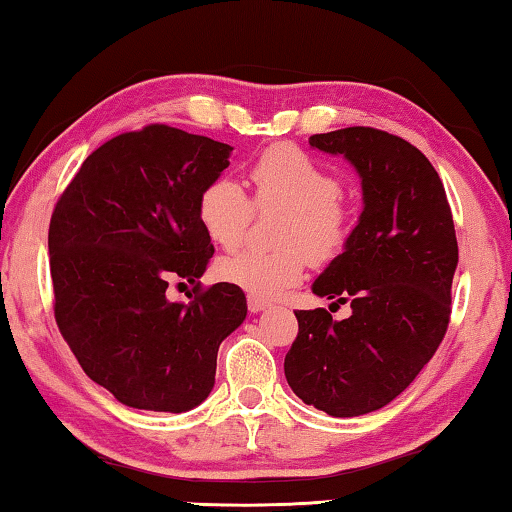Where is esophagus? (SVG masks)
<instances>
[{"mask_svg":"<svg viewBox=\"0 0 512 512\" xmlns=\"http://www.w3.org/2000/svg\"><path fill=\"white\" fill-rule=\"evenodd\" d=\"M268 307H271V302H266V300L257 298V296H248V311H250V314H259V311H266Z\"/></svg>","mask_w":512,"mask_h":512,"instance_id":"obj_1","label":"esophagus"}]
</instances>
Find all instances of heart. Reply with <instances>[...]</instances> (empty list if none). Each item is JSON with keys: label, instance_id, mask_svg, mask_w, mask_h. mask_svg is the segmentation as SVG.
I'll return each mask as SVG.
<instances>
[{"label": "heart", "instance_id": "heart-1", "mask_svg": "<svg viewBox=\"0 0 512 512\" xmlns=\"http://www.w3.org/2000/svg\"><path fill=\"white\" fill-rule=\"evenodd\" d=\"M255 203L284 210L277 250L241 248L219 259L225 282L257 298H275L305 275L307 255L323 264L341 253L350 212L341 203V178L293 144H277L253 164ZM198 219L214 244L235 248L246 237L253 203L235 178L219 176L198 198Z\"/></svg>", "mask_w": 512, "mask_h": 512}]
</instances>
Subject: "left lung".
Returning <instances> with one entry per match:
<instances>
[{
	"instance_id": "obj_1",
	"label": "left lung",
	"mask_w": 512,
	"mask_h": 512,
	"mask_svg": "<svg viewBox=\"0 0 512 512\" xmlns=\"http://www.w3.org/2000/svg\"><path fill=\"white\" fill-rule=\"evenodd\" d=\"M343 155L361 180L354 230L311 291L352 314L296 311L284 375L302 402L354 418L393 402L427 366L447 332L458 244L443 180L402 137L352 126L311 135Z\"/></svg>"
}]
</instances>
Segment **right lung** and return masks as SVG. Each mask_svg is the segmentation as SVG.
Wrapping results in <instances>:
<instances>
[{"mask_svg":"<svg viewBox=\"0 0 512 512\" xmlns=\"http://www.w3.org/2000/svg\"><path fill=\"white\" fill-rule=\"evenodd\" d=\"M232 146L164 124L112 137L81 164L49 223L56 323L92 381L142 411L185 413L214 388L216 352L244 323V291L198 284L214 255L198 219Z\"/></svg>","mask_w":512,"mask_h":512,"instance_id":"obj_1","label":"right lung"}]
</instances>
